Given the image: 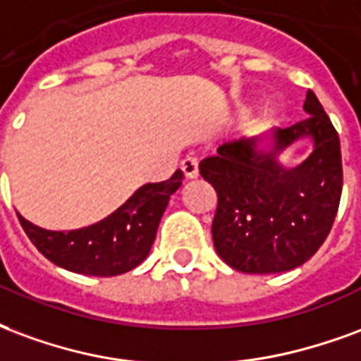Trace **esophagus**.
Returning a JSON list of instances; mask_svg holds the SVG:
<instances>
[{
	"instance_id": "1",
	"label": "esophagus",
	"mask_w": 361,
	"mask_h": 361,
	"mask_svg": "<svg viewBox=\"0 0 361 361\" xmlns=\"http://www.w3.org/2000/svg\"><path fill=\"white\" fill-rule=\"evenodd\" d=\"M180 169H183L184 177L186 178H196L198 177V157H192V155H188V157H184L183 163H180Z\"/></svg>"
}]
</instances>
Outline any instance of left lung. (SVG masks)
<instances>
[{
	"label": "left lung",
	"instance_id": "8db88e82",
	"mask_svg": "<svg viewBox=\"0 0 361 361\" xmlns=\"http://www.w3.org/2000/svg\"><path fill=\"white\" fill-rule=\"evenodd\" d=\"M310 115L286 128L227 142L200 161L217 192L212 235L215 252L242 273L271 275L306 264L327 238L343 192L341 142L314 92ZM298 140L312 152L294 168L280 155Z\"/></svg>",
	"mask_w": 361,
	"mask_h": 361
}]
</instances>
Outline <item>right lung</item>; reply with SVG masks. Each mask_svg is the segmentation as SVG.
Wrapping results in <instances>:
<instances>
[{
    "instance_id": "obj_1",
    "label": "right lung",
    "mask_w": 361,
    "mask_h": 361,
    "mask_svg": "<svg viewBox=\"0 0 361 361\" xmlns=\"http://www.w3.org/2000/svg\"><path fill=\"white\" fill-rule=\"evenodd\" d=\"M183 171L163 183L140 186L107 217L75 231H46L18 215L26 236L63 269L92 277H115L148 257L169 198L183 184Z\"/></svg>"
}]
</instances>
